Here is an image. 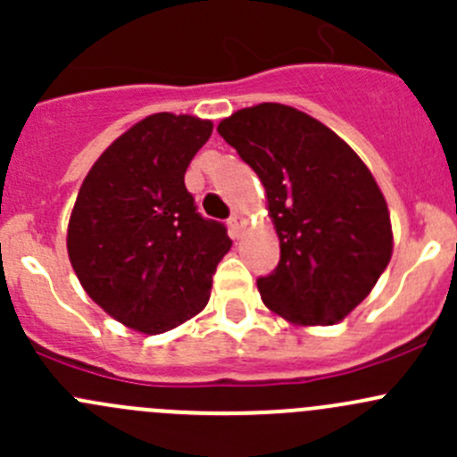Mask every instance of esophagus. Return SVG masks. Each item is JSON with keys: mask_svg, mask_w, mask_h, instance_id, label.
Masks as SVG:
<instances>
[{"mask_svg": "<svg viewBox=\"0 0 457 457\" xmlns=\"http://www.w3.org/2000/svg\"><path fill=\"white\" fill-rule=\"evenodd\" d=\"M228 228H229V234H232V238L241 237L243 216L241 214H232V216H229V219H228Z\"/></svg>", "mask_w": 457, "mask_h": 457, "instance_id": "1", "label": "esophagus"}]
</instances>
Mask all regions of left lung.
Segmentation results:
<instances>
[{"label": "left lung", "instance_id": "left-lung-1", "mask_svg": "<svg viewBox=\"0 0 457 457\" xmlns=\"http://www.w3.org/2000/svg\"><path fill=\"white\" fill-rule=\"evenodd\" d=\"M267 192L280 261L256 280L262 303L294 325H334L365 301L394 250L386 201L336 132L283 104L219 123Z\"/></svg>", "mask_w": 457, "mask_h": 457}]
</instances>
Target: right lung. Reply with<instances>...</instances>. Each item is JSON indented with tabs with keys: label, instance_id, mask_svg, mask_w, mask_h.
I'll use <instances>...</instances> for the list:
<instances>
[{
	"label": "right lung",
	"instance_id": "right-lung-1",
	"mask_svg": "<svg viewBox=\"0 0 457 457\" xmlns=\"http://www.w3.org/2000/svg\"><path fill=\"white\" fill-rule=\"evenodd\" d=\"M212 121L159 112L123 132L81 183L68 256L87 296L130 329L163 334L210 301L212 274L232 241L203 219L186 170Z\"/></svg>",
	"mask_w": 457,
	"mask_h": 457
}]
</instances>
